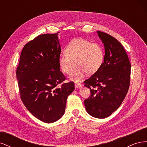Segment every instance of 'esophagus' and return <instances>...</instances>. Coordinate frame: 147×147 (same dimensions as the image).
<instances>
[{
	"label": "esophagus",
	"mask_w": 147,
	"mask_h": 147,
	"mask_svg": "<svg viewBox=\"0 0 147 147\" xmlns=\"http://www.w3.org/2000/svg\"><path fill=\"white\" fill-rule=\"evenodd\" d=\"M75 88L78 89V88H80L82 86V84H80V83H75Z\"/></svg>",
	"instance_id": "obj_1"
}]
</instances>
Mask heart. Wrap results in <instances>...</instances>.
I'll use <instances>...</instances> for the list:
<instances>
[{
  "mask_svg": "<svg viewBox=\"0 0 147 147\" xmlns=\"http://www.w3.org/2000/svg\"><path fill=\"white\" fill-rule=\"evenodd\" d=\"M65 52L59 56V65L63 72L69 74L75 62L77 67L70 76V79L75 82L82 80L87 72L95 73L104 59V51L100 45L83 38L72 39L66 46Z\"/></svg>",
  "mask_w": 147,
  "mask_h": 147,
  "instance_id": "obj_1",
  "label": "heart"
}]
</instances>
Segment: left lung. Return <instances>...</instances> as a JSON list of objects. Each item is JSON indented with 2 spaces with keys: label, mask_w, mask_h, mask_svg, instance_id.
Segmentation results:
<instances>
[{
  "label": "left lung",
  "mask_w": 147,
  "mask_h": 147,
  "mask_svg": "<svg viewBox=\"0 0 147 147\" xmlns=\"http://www.w3.org/2000/svg\"><path fill=\"white\" fill-rule=\"evenodd\" d=\"M105 48L104 63L84 82L91 96L84 101L86 112L97 118L109 117L121 105L130 83L131 63L124 47L108 34L97 31Z\"/></svg>",
  "instance_id": "1"
}]
</instances>
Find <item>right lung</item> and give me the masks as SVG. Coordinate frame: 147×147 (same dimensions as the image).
I'll use <instances>...</instances> for the list:
<instances>
[{
    "label": "right lung",
    "instance_id": "obj_1",
    "mask_svg": "<svg viewBox=\"0 0 147 147\" xmlns=\"http://www.w3.org/2000/svg\"><path fill=\"white\" fill-rule=\"evenodd\" d=\"M58 32L38 35L26 44L16 69L21 99L35 117L47 123L63 116L74 83L58 84L65 78L60 71Z\"/></svg>",
    "mask_w": 147,
    "mask_h": 147
}]
</instances>
